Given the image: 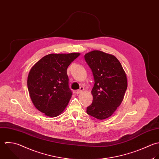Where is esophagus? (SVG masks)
<instances>
[{"label": "esophagus", "mask_w": 159, "mask_h": 159, "mask_svg": "<svg viewBox=\"0 0 159 159\" xmlns=\"http://www.w3.org/2000/svg\"><path fill=\"white\" fill-rule=\"evenodd\" d=\"M83 90H84V88H83V87H80L79 90H78L76 91V93H77V94H79V93H82V92H83Z\"/></svg>", "instance_id": "1"}]
</instances>
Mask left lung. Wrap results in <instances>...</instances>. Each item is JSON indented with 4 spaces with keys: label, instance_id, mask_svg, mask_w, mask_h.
I'll use <instances>...</instances> for the list:
<instances>
[{
    "label": "left lung",
    "instance_id": "left-lung-1",
    "mask_svg": "<svg viewBox=\"0 0 159 159\" xmlns=\"http://www.w3.org/2000/svg\"><path fill=\"white\" fill-rule=\"evenodd\" d=\"M84 57L95 80L91 92L93 102L87 108V113L98 120L107 119L123 100L128 87L126 72L112 54L94 50L85 54Z\"/></svg>",
    "mask_w": 159,
    "mask_h": 159
}]
</instances>
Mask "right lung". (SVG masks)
Instances as JSON below:
<instances>
[{
    "label": "right lung",
    "instance_id": "1",
    "mask_svg": "<svg viewBox=\"0 0 159 159\" xmlns=\"http://www.w3.org/2000/svg\"><path fill=\"white\" fill-rule=\"evenodd\" d=\"M80 54H49L42 57L31 69L27 80L28 89L34 106L47 116L61 114L72 97L67 69Z\"/></svg>",
    "mask_w": 159,
    "mask_h": 159
}]
</instances>
